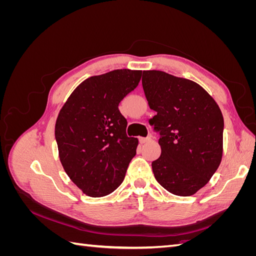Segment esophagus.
Returning <instances> with one entry per match:
<instances>
[{"instance_id": "obj_1", "label": "esophagus", "mask_w": 256, "mask_h": 256, "mask_svg": "<svg viewBox=\"0 0 256 256\" xmlns=\"http://www.w3.org/2000/svg\"><path fill=\"white\" fill-rule=\"evenodd\" d=\"M138 140H140L141 143H147V142H150L152 140V138L150 136H146V138L141 136L140 138H138Z\"/></svg>"}]
</instances>
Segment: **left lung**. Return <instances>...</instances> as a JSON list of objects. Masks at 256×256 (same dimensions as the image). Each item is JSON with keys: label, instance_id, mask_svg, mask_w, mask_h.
<instances>
[{"label": "left lung", "instance_id": "1", "mask_svg": "<svg viewBox=\"0 0 256 256\" xmlns=\"http://www.w3.org/2000/svg\"><path fill=\"white\" fill-rule=\"evenodd\" d=\"M150 125L159 132L161 156L152 161L157 182L188 196L209 182L222 158L224 120L218 104L196 82L160 70L143 72Z\"/></svg>", "mask_w": 256, "mask_h": 256}]
</instances>
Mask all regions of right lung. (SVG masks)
Masks as SVG:
<instances>
[{
    "label": "right lung",
    "instance_id": "1",
    "mask_svg": "<svg viewBox=\"0 0 256 256\" xmlns=\"http://www.w3.org/2000/svg\"><path fill=\"white\" fill-rule=\"evenodd\" d=\"M141 76V70L118 69L90 76L58 114L56 140L60 162L69 178L92 198L118 189L136 156L138 138L127 136V120L118 104Z\"/></svg>",
    "mask_w": 256,
    "mask_h": 256
}]
</instances>
